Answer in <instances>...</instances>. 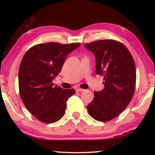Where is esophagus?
<instances>
[{
	"instance_id": "34e87169",
	"label": "esophagus",
	"mask_w": 155,
	"mask_h": 155,
	"mask_svg": "<svg viewBox=\"0 0 155 155\" xmlns=\"http://www.w3.org/2000/svg\"><path fill=\"white\" fill-rule=\"evenodd\" d=\"M84 90H83V89H81V88H79V87H78V88H76V91H77L78 92H83Z\"/></svg>"
}]
</instances>
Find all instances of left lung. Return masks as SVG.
Masks as SVG:
<instances>
[{"label":"left lung","mask_w":155,"mask_h":155,"mask_svg":"<svg viewBox=\"0 0 155 155\" xmlns=\"http://www.w3.org/2000/svg\"><path fill=\"white\" fill-rule=\"evenodd\" d=\"M84 46L94 53L96 73L104 76V88L94 92L87 105L88 113L101 122L118 116L129 104L135 92L136 70L126 46L114 39L98 40Z\"/></svg>","instance_id":"8db88e82"}]
</instances>
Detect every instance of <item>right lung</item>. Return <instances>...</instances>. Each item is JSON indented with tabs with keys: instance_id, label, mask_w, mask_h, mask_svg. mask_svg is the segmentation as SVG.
Masks as SVG:
<instances>
[{
	"instance_id": "add662e5",
	"label": "right lung",
	"mask_w": 155,
	"mask_h": 155,
	"mask_svg": "<svg viewBox=\"0 0 155 155\" xmlns=\"http://www.w3.org/2000/svg\"><path fill=\"white\" fill-rule=\"evenodd\" d=\"M80 45L39 44L23 56L18 74L20 97L27 109L40 121L51 124L64 115L66 101L75 90L54 86L52 81L61 72L68 55Z\"/></svg>"
}]
</instances>
